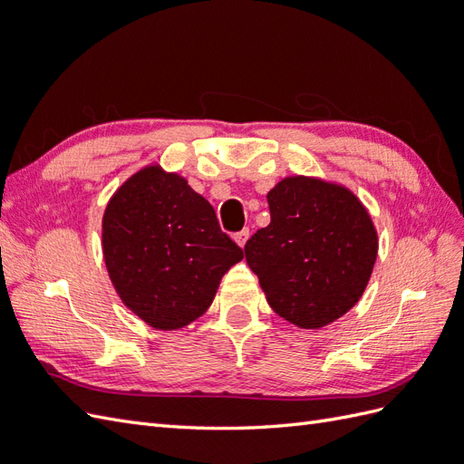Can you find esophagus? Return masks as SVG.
Wrapping results in <instances>:
<instances>
[{"label":"esophagus","instance_id":"obj_1","mask_svg":"<svg viewBox=\"0 0 464 464\" xmlns=\"http://www.w3.org/2000/svg\"><path fill=\"white\" fill-rule=\"evenodd\" d=\"M247 237H249V230L247 228H244V230H240V232H236L234 234V242L240 246V247H244L246 246V242H247Z\"/></svg>","mask_w":464,"mask_h":464}]
</instances>
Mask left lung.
<instances>
[{
    "mask_svg": "<svg viewBox=\"0 0 464 464\" xmlns=\"http://www.w3.org/2000/svg\"><path fill=\"white\" fill-rule=\"evenodd\" d=\"M271 224L244 251L266 302L300 329H321L353 310L377 257V230L348 188L288 176L266 193Z\"/></svg>",
    "mask_w": 464,
    "mask_h": 464,
    "instance_id": "8db88e82",
    "label": "left lung"
}]
</instances>
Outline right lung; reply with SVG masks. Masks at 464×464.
<instances>
[{
    "mask_svg": "<svg viewBox=\"0 0 464 464\" xmlns=\"http://www.w3.org/2000/svg\"><path fill=\"white\" fill-rule=\"evenodd\" d=\"M102 254L125 307L160 331L201 317L224 273L244 259V249L220 230L213 205L159 164L135 172L111 195Z\"/></svg>",
    "mask_w": 464,
    "mask_h": 464,
    "instance_id": "obj_1",
    "label": "right lung"
}]
</instances>
